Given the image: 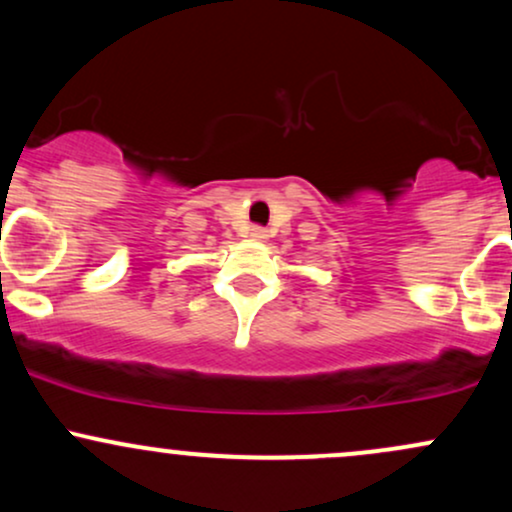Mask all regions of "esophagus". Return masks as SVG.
<instances>
[{
  "mask_svg": "<svg viewBox=\"0 0 512 512\" xmlns=\"http://www.w3.org/2000/svg\"><path fill=\"white\" fill-rule=\"evenodd\" d=\"M250 238H252V240H260V243H264V240L269 238L267 228H262V226H252V228H250Z\"/></svg>",
  "mask_w": 512,
  "mask_h": 512,
  "instance_id": "esophagus-1",
  "label": "esophagus"
}]
</instances>
